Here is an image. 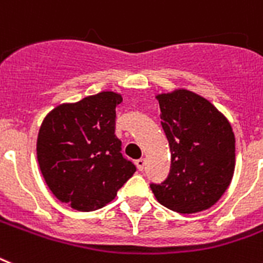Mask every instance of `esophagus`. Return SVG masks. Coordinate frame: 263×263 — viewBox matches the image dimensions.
Here are the masks:
<instances>
[{"instance_id": "34e87169", "label": "esophagus", "mask_w": 263, "mask_h": 263, "mask_svg": "<svg viewBox=\"0 0 263 263\" xmlns=\"http://www.w3.org/2000/svg\"><path fill=\"white\" fill-rule=\"evenodd\" d=\"M136 165H137V168L140 170V171H142L145 167V160L144 159H138V160H136Z\"/></svg>"}]
</instances>
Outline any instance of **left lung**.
Returning a JSON list of instances; mask_svg holds the SVG:
<instances>
[{
  "label": "left lung",
  "instance_id": "8db88e82",
  "mask_svg": "<svg viewBox=\"0 0 263 263\" xmlns=\"http://www.w3.org/2000/svg\"><path fill=\"white\" fill-rule=\"evenodd\" d=\"M161 126L171 151L170 174L151 183L163 205L197 213L215 205L235 171V136L230 122L206 99L190 91L159 95Z\"/></svg>",
  "mask_w": 263,
  "mask_h": 263
}]
</instances>
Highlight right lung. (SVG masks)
I'll return each instance as SVG.
<instances>
[{
    "label": "right lung",
    "mask_w": 263,
    "mask_h": 263,
    "mask_svg": "<svg viewBox=\"0 0 263 263\" xmlns=\"http://www.w3.org/2000/svg\"><path fill=\"white\" fill-rule=\"evenodd\" d=\"M122 96L100 92L62 104L45 118L36 153L52 194L80 212L100 209L132 178L136 165L122 156L115 108Z\"/></svg>",
    "instance_id": "obj_1"
}]
</instances>
